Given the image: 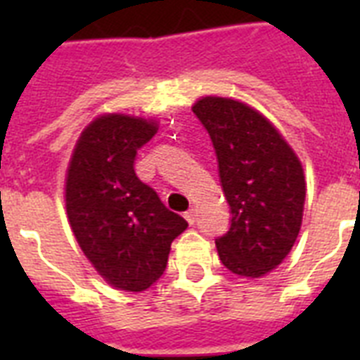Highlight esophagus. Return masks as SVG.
<instances>
[{
	"instance_id": "obj_1",
	"label": "esophagus",
	"mask_w": 360,
	"mask_h": 360,
	"mask_svg": "<svg viewBox=\"0 0 360 360\" xmlns=\"http://www.w3.org/2000/svg\"><path fill=\"white\" fill-rule=\"evenodd\" d=\"M185 219H186V222H188V224H194V222H196V209L192 207V209H188V211H186L185 213Z\"/></svg>"
}]
</instances>
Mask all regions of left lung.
I'll return each instance as SVG.
<instances>
[{
  "mask_svg": "<svg viewBox=\"0 0 360 360\" xmlns=\"http://www.w3.org/2000/svg\"><path fill=\"white\" fill-rule=\"evenodd\" d=\"M192 112L211 136L230 230L214 239L233 274L259 278L282 263L302 222L307 183L301 160L274 124L245 103L200 98Z\"/></svg>",
  "mask_w": 360,
  "mask_h": 360,
  "instance_id": "left-lung-1",
  "label": "left lung"
}]
</instances>
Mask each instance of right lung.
<instances>
[{
	"label": "right lung",
	"mask_w": 360,
	"mask_h": 360,
	"mask_svg": "<svg viewBox=\"0 0 360 360\" xmlns=\"http://www.w3.org/2000/svg\"><path fill=\"white\" fill-rule=\"evenodd\" d=\"M157 121L104 114L76 141L65 205L82 252L110 285L143 291L162 276L172 240L186 220L169 211L134 172L136 153L157 134Z\"/></svg>",
	"instance_id": "add662e5"
}]
</instances>
